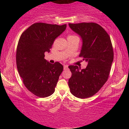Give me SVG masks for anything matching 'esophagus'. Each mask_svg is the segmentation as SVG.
Instances as JSON below:
<instances>
[{
  "instance_id": "esophagus-1",
  "label": "esophagus",
  "mask_w": 129,
  "mask_h": 129,
  "mask_svg": "<svg viewBox=\"0 0 129 129\" xmlns=\"http://www.w3.org/2000/svg\"><path fill=\"white\" fill-rule=\"evenodd\" d=\"M63 69L64 70L68 69V66H66V65H64V66H63Z\"/></svg>"
}]
</instances>
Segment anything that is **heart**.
Masks as SVG:
<instances>
[{
    "instance_id": "1",
    "label": "heart",
    "mask_w": 129,
    "mask_h": 129,
    "mask_svg": "<svg viewBox=\"0 0 129 129\" xmlns=\"http://www.w3.org/2000/svg\"><path fill=\"white\" fill-rule=\"evenodd\" d=\"M69 36H74V35H69Z\"/></svg>"
}]
</instances>
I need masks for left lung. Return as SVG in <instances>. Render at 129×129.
I'll return each mask as SVG.
<instances>
[{"instance_id": "obj_1", "label": "left lung", "mask_w": 129, "mask_h": 129, "mask_svg": "<svg viewBox=\"0 0 129 129\" xmlns=\"http://www.w3.org/2000/svg\"><path fill=\"white\" fill-rule=\"evenodd\" d=\"M69 25L82 38L79 57L88 63L84 69L77 66L69 67L72 72L69 86L75 96L87 98L96 94L109 78L113 60V47L109 35L99 24L83 22Z\"/></svg>"}]
</instances>
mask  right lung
<instances>
[{
    "label": "right lung",
    "mask_w": 129,
    "mask_h": 129,
    "mask_svg": "<svg viewBox=\"0 0 129 129\" xmlns=\"http://www.w3.org/2000/svg\"><path fill=\"white\" fill-rule=\"evenodd\" d=\"M67 25L35 23L24 31L16 50L18 72L26 88L36 96L45 98L55 90L63 66L58 62L50 63L44 59L54 40L66 30Z\"/></svg>",
    "instance_id": "obj_1"
}]
</instances>
